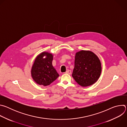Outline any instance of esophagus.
Here are the masks:
<instances>
[{"instance_id": "1", "label": "esophagus", "mask_w": 127, "mask_h": 127, "mask_svg": "<svg viewBox=\"0 0 127 127\" xmlns=\"http://www.w3.org/2000/svg\"><path fill=\"white\" fill-rule=\"evenodd\" d=\"M66 73H67V74H71V70H67L66 71Z\"/></svg>"}]
</instances>
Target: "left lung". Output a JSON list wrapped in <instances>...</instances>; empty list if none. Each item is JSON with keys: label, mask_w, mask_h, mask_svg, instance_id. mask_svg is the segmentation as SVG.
I'll return each instance as SVG.
<instances>
[{"label": "left lung", "mask_w": 127, "mask_h": 127, "mask_svg": "<svg viewBox=\"0 0 127 127\" xmlns=\"http://www.w3.org/2000/svg\"><path fill=\"white\" fill-rule=\"evenodd\" d=\"M101 72V62L95 54L88 50L76 53L72 76L78 84L87 87L95 84L99 79Z\"/></svg>", "instance_id": "obj_1"}]
</instances>
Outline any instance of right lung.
Listing matches in <instances>:
<instances>
[{"label": "right lung", "mask_w": 127, "mask_h": 127, "mask_svg": "<svg viewBox=\"0 0 127 127\" xmlns=\"http://www.w3.org/2000/svg\"><path fill=\"white\" fill-rule=\"evenodd\" d=\"M53 59V54L48 52H43L36 57L31 70V76L36 83L48 86L59 76L52 65Z\"/></svg>", "instance_id": "right-lung-1"}]
</instances>
